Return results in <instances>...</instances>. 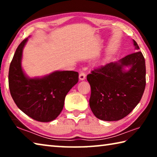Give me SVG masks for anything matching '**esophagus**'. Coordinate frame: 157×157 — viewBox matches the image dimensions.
<instances>
[{"label":"esophagus","instance_id":"obj_1","mask_svg":"<svg viewBox=\"0 0 157 157\" xmlns=\"http://www.w3.org/2000/svg\"><path fill=\"white\" fill-rule=\"evenodd\" d=\"M79 78L80 80H84L85 78H86V74L84 72H81L79 75Z\"/></svg>","mask_w":157,"mask_h":157}]
</instances>
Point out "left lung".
Wrapping results in <instances>:
<instances>
[{"label": "left lung", "mask_w": 157, "mask_h": 157, "mask_svg": "<svg viewBox=\"0 0 157 157\" xmlns=\"http://www.w3.org/2000/svg\"><path fill=\"white\" fill-rule=\"evenodd\" d=\"M133 41L136 49H139ZM126 67L128 70L124 69ZM145 74V58L140 51L92 71L86 78L91 90L89 106L95 117L116 121L128 115L141 100Z\"/></svg>", "instance_id": "8db88e82"}]
</instances>
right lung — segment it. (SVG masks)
Masks as SVG:
<instances>
[{
    "instance_id": "right-lung-1",
    "label": "right lung",
    "mask_w": 157,
    "mask_h": 157,
    "mask_svg": "<svg viewBox=\"0 0 157 157\" xmlns=\"http://www.w3.org/2000/svg\"><path fill=\"white\" fill-rule=\"evenodd\" d=\"M28 38L16 50L9 70V88L15 104L39 122L55 120L62 111L66 94L79 80L78 72L55 71L43 78H29L21 67L23 49Z\"/></svg>"
}]
</instances>
